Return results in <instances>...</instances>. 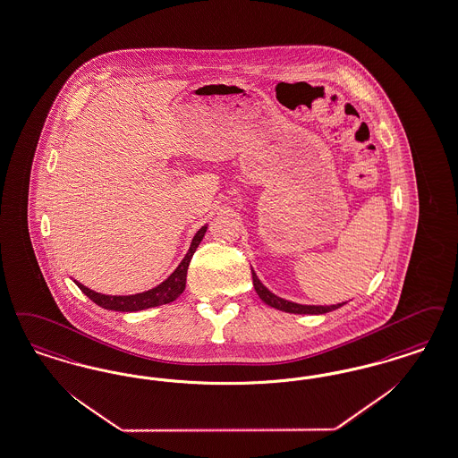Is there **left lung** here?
Segmentation results:
<instances>
[{"label": "left lung", "mask_w": 458, "mask_h": 458, "mask_svg": "<svg viewBox=\"0 0 458 458\" xmlns=\"http://www.w3.org/2000/svg\"><path fill=\"white\" fill-rule=\"evenodd\" d=\"M252 281H254V288H256V293L259 294V298L281 311H288V313H300V315H322V313H327V311L337 310L339 307L346 305V301L343 303H337V305H301V303H294L290 300H284L281 296L269 292L262 283L260 279L257 277L256 271L252 269Z\"/></svg>", "instance_id": "8db88e82"}]
</instances>
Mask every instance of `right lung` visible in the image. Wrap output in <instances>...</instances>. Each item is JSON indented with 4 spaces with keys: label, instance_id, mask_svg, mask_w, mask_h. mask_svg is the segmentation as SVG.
<instances>
[{
    "label": "right lung",
    "instance_id": "right-lung-1",
    "mask_svg": "<svg viewBox=\"0 0 458 458\" xmlns=\"http://www.w3.org/2000/svg\"><path fill=\"white\" fill-rule=\"evenodd\" d=\"M208 230V225H204L201 230L194 235L191 247L187 250V254L181 260V264L177 266V269L165 279L164 283H160L158 286L143 292V293L136 294H104L97 293L90 288L83 286L81 283L74 281L76 286L87 294L93 303H97L98 307L106 309V310L115 311H140L147 310V309H153V307H160V305H166L172 303L174 300H177L185 290V277H187V269H189V262L194 256L196 249L199 247L202 237Z\"/></svg>",
    "mask_w": 458,
    "mask_h": 458
}]
</instances>
